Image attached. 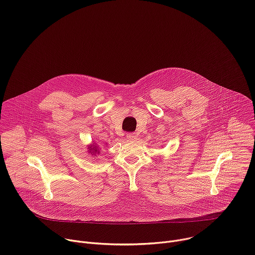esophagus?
<instances>
[{
  "mask_svg": "<svg viewBox=\"0 0 255 255\" xmlns=\"http://www.w3.org/2000/svg\"><path fill=\"white\" fill-rule=\"evenodd\" d=\"M127 138L128 140H134L136 138V133L135 132H128V133H127Z\"/></svg>",
  "mask_w": 255,
  "mask_h": 255,
  "instance_id": "obj_1",
  "label": "esophagus"
}]
</instances>
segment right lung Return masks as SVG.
Wrapping results in <instances>:
<instances>
[{"mask_svg": "<svg viewBox=\"0 0 255 255\" xmlns=\"http://www.w3.org/2000/svg\"><path fill=\"white\" fill-rule=\"evenodd\" d=\"M87 151H88V154L93 156V158L94 157L96 158L100 154L99 144H97V142H95V141H92L90 144L87 145Z\"/></svg>", "mask_w": 255, "mask_h": 255, "instance_id": "obj_1", "label": "right lung"}]
</instances>
